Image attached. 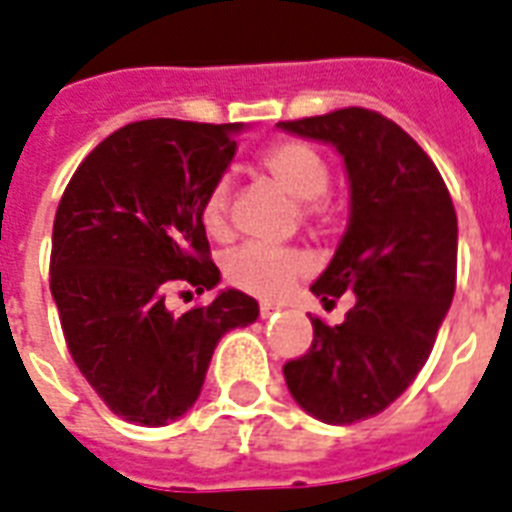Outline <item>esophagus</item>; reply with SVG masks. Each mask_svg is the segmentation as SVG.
<instances>
[{
    "label": "esophagus",
    "instance_id": "esophagus-1",
    "mask_svg": "<svg viewBox=\"0 0 512 512\" xmlns=\"http://www.w3.org/2000/svg\"><path fill=\"white\" fill-rule=\"evenodd\" d=\"M281 307L273 305V302H260V318H270L273 313H278Z\"/></svg>",
    "mask_w": 512,
    "mask_h": 512
}]
</instances>
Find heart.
I'll use <instances>...</instances> for the list:
<instances>
[{"label": "heart", "mask_w": 512, "mask_h": 512, "mask_svg": "<svg viewBox=\"0 0 512 512\" xmlns=\"http://www.w3.org/2000/svg\"><path fill=\"white\" fill-rule=\"evenodd\" d=\"M260 170L286 197L299 202V218L307 231H326L336 218V205L326 197L331 170L326 157L307 141L281 139L265 149ZM202 223L215 239L231 236V184L228 178L215 181L202 202ZM307 270V260L297 249H270L247 244L226 257V278L242 292L257 297H278L294 278Z\"/></svg>", "instance_id": "b5f03b06"}]
</instances>
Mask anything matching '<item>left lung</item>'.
I'll return each mask as SVG.
<instances>
[{"label": "left lung", "instance_id": "1", "mask_svg": "<svg viewBox=\"0 0 512 512\" xmlns=\"http://www.w3.org/2000/svg\"><path fill=\"white\" fill-rule=\"evenodd\" d=\"M339 149L352 215L334 260L310 289L357 302L344 323L313 318V344L284 365L289 392L318 421L344 426L392 405L413 384L458 281V215L418 141L365 107L278 123Z\"/></svg>", "mask_w": 512, "mask_h": 512}]
</instances>
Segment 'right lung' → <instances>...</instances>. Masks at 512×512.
Segmentation results:
<instances>
[{
	"mask_svg": "<svg viewBox=\"0 0 512 512\" xmlns=\"http://www.w3.org/2000/svg\"><path fill=\"white\" fill-rule=\"evenodd\" d=\"M239 128L136 120L91 149L65 186L49 289L78 371L123 421L165 426L184 415L220 336L260 315L236 289L186 313L168 305L176 286L202 294L220 281L202 202Z\"/></svg>",
	"mask_w": 512,
	"mask_h": 512,
	"instance_id": "right-lung-1",
	"label": "right lung"
}]
</instances>
